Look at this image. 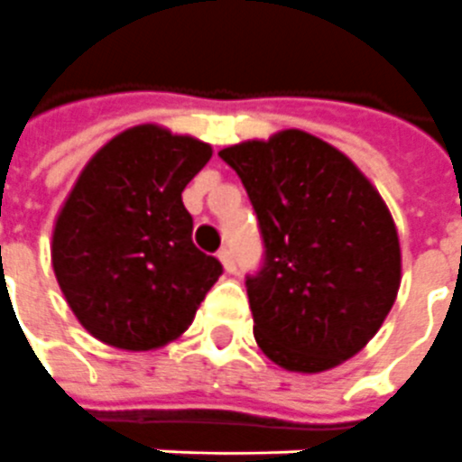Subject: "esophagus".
Here are the masks:
<instances>
[{
    "label": "esophagus",
    "mask_w": 462,
    "mask_h": 462,
    "mask_svg": "<svg viewBox=\"0 0 462 462\" xmlns=\"http://www.w3.org/2000/svg\"><path fill=\"white\" fill-rule=\"evenodd\" d=\"M218 261L224 263V268L228 271V273H234V271H236V263H234V256H231V251H228V248H221V251H218Z\"/></svg>",
    "instance_id": "obj_1"
}]
</instances>
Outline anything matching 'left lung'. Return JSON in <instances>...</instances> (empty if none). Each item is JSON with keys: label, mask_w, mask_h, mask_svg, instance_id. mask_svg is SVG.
Returning a JSON list of instances; mask_svg holds the SVG:
<instances>
[{"label": "left lung", "mask_w": 462, "mask_h": 462, "mask_svg": "<svg viewBox=\"0 0 462 462\" xmlns=\"http://www.w3.org/2000/svg\"><path fill=\"white\" fill-rule=\"evenodd\" d=\"M246 189L263 263L246 276L254 336L286 371L320 373L375 336L401 286V246L356 163L299 129L218 152Z\"/></svg>", "instance_id": "obj_1"}]
</instances>
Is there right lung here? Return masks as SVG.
Instances as JSON below:
<instances>
[{
	"instance_id": "obj_1",
	"label": "right lung",
	"mask_w": 462,
	"mask_h": 462,
	"mask_svg": "<svg viewBox=\"0 0 462 462\" xmlns=\"http://www.w3.org/2000/svg\"><path fill=\"white\" fill-rule=\"evenodd\" d=\"M211 146L143 124L94 153L54 226L51 266L94 338L152 351L184 333L224 273L191 241L181 191Z\"/></svg>"
}]
</instances>
